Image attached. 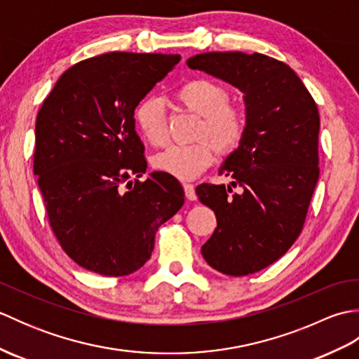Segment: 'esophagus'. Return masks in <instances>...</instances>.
<instances>
[{"instance_id":"obj_1","label":"esophagus","mask_w":359,"mask_h":359,"mask_svg":"<svg viewBox=\"0 0 359 359\" xmlns=\"http://www.w3.org/2000/svg\"><path fill=\"white\" fill-rule=\"evenodd\" d=\"M184 191H185V197L188 201H196V189L194 185L191 184H184Z\"/></svg>"}]
</instances>
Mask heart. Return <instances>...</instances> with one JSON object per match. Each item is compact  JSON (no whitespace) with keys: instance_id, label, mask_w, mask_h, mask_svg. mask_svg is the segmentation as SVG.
Masks as SVG:
<instances>
[{"instance_id":"obj_1","label":"heart","mask_w":359,"mask_h":359,"mask_svg":"<svg viewBox=\"0 0 359 359\" xmlns=\"http://www.w3.org/2000/svg\"><path fill=\"white\" fill-rule=\"evenodd\" d=\"M177 98L202 117L196 131V137L201 140L170 144L152 157V166L157 171L188 180L197 177L211 165L215 146L220 154H230L239 147L245 135L247 118L239 106L230 103V93L211 80L187 81L179 88ZM134 123L137 131L152 147H160L166 142V116L158 98L147 97L135 106Z\"/></svg>"}]
</instances>
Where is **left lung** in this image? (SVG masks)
Here are the masks:
<instances>
[{
  "mask_svg": "<svg viewBox=\"0 0 359 359\" xmlns=\"http://www.w3.org/2000/svg\"><path fill=\"white\" fill-rule=\"evenodd\" d=\"M188 66L245 94V135L220 168L234 180L202 184L196 194L217 219L202 247L205 261L228 276H247L276 262L302 231L319 177L318 106L290 66L264 53L207 52Z\"/></svg>",
  "mask_w": 359,
  "mask_h": 359,
  "instance_id": "left-lung-1",
  "label": "left lung"
}]
</instances>
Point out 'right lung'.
<instances>
[{
    "label": "right lung",
    "instance_id": "right-lung-1",
    "mask_svg": "<svg viewBox=\"0 0 359 359\" xmlns=\"http://www.w3.org/2000/svg\"><path fill=\"white\" fill-rule=\"evenodd\" d=\"M180 55L111 52L69 67L35 123L34 172L65 253L103 276L151 257L158 226L185 202L171 174L147 171L134 109Z\"/></svg>",
    "mask_w": 359,
    "mask_h": 359
}]
</instances>
